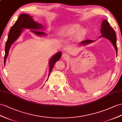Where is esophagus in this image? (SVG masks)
<instances>
[{
	"mask_svg": "<svg viewBox=\"0 0 122 122\" xmlns=\"http://www.w3.org/2000/svg\"><path fill=\"white\" fill-rule=\"evenodd\" d=\"M69 57V56L68 55L66 54V53H63V54H62V58H63L64 59H67Z\"/></svg>",
	"mask_w": 122,
	"mask_h": 122,
	"instance_id": "esophagus-1",
	"label": "esophagus"
}]
</instances>
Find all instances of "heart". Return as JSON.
<instances>
[{
  "label": "heart",
  "mask_w": 122,
  "mask_h": 122,
  "mask_svg": "<svg viewBox=\"0 0 122 122\" xmlns=\"http://www.w3.org/2000/svg\"><path fill=\"white\" fill-rule=\"evenodd\" d=\"M78 32L81 35H84L86 33V30L81 29V27L79 25L71 24L62 27L60 30V34L62 36L68 37Z\"/></svg>",
  "instance_id": "b5f03b06"
}]
</instances>
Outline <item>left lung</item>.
I'll return each instance as SVG.
<instances>
[{
	"instance_id": "obj_1",
	"label": "left lung",
	"mask_w": 122,
	"mask_h": 122,
	"mask_svg": "<svg viewBox=\"0 0 122 122\" xmlns=\"http://www.w3.org/2000/svg\"><path fill=\"white\" fill-rule=\"evenodd\" d=\"M101 33H102V35L99 36V37H105V38L110 41L115 49L117 56V45L116 33H115L113 29L110 25L108 21L106 20H104L102 21L101 28ZM94 41H92L90 40L82 41V42H81L79 43L78 46H85L86 45L89 44H91Z\"/></svg>"
}]
</instances>
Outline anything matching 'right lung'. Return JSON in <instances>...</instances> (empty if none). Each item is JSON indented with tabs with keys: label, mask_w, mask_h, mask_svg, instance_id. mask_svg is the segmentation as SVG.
<instances>
[{
	"label": "right lung",
	"mask_w": 122,
	"mask_h": 122,
	"mask_svg": "<svg viewBox=\"0 0 122 122\" xmlns=\"http://www.w3.org/2000/svg\"><path fill=\"white\" fill-rule=\"evenodd\" d=\"M30 29V31L33 32L36 35L39 36H47L45 32L39 31V30L44 29V26L41 24L36 22L33 20V16L23 13L20 15L16 22L12 26L9 31L8 36V40L6 42L5 46V56L4 57V64H5L6 60L9 55V50L12 45L16 41L21 33L24 31L23 29ZM62 53L59 51L57 54L53 55L52 57L49 60V74L48 77L51 74L54 65L60 59Z\"/></svg>",
	"instance_id": "add662e5"
}]
</instances>
